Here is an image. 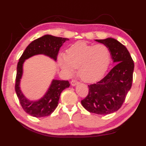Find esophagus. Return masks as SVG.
<instances>
[{"instance_id": "34e87169", "label": "esophagus", "mask_w": 146, "mask_h": 146, "mask_svg": "<svg viewBox=\"0 0 146 146\" xmlns=\"http://www.w3.org/2000/svg\"><path fill=\"white\" fill-rule=\"evenodd\" d=\"M78 84H79V82H78V81H76V80H71V84L73 86H75L76 85Z\"/></svg>"}]
</instances>
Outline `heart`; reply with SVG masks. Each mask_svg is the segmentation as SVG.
Segmentation results:
<instances>
[{"label": "heart", "instance_id": "1", "mask_svg": "<svg viewBox=\"0 0 146 146\" xmlns=\"http://www.w3.org/2000/svg\"><path fill=\"white\" fill-rule=\"evenodd\" d=\"M111 52L104 44L91 45L84 41L76 42L67 50L65 55H60L58 62L66 73L72 74L78 68L82 80L92 82L104 75L110 65Z\"/></svg>", "mask_w": 146, "mask_h": 146}]
</instances>
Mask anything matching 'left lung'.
<instances>
[{"mask_svg": "<svg viewBox=\"0 0 146 146\" xmlns=\"http://www.w3.org/2000/svg\"><path fill=\"white\" fill-rule=\"evenodd\" d=\"M95 41L108 47L116 65L102 80L88 86V95L81 104L89 112L108 115L118 111L124 102L132 86L134 62L127 48L116 39Z\"/></svg>", "mask_w": 146, "mask_h": 146, "instance_id": "obj_1", "label": "left lung"}]
</instances>
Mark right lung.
I'll return each instance as SVG.
<instances>
[{"label":"right lung","instance_id":"obj_1","mask_svg":"<svg viewBox=\"0 0 146 146\" xmlns=\"http://www.w3.org/2000/svg\"><path fill=\"white\" fill-rule=\"evenodd\" d=\"M67 40H69L67 38L45 35L31 42L19 58L17 68L15 91L23 110L33 117L38 118L50 115L57 107L62 91L70 87V84L68 80L53 79L48 91L42 97L36 100H29L22 92L20 85L23 75L24 62L26 59L37 55H46L56 61L59 49Z\"/></svg>","mask_w":146,"mask_h":146}]
</instances>
